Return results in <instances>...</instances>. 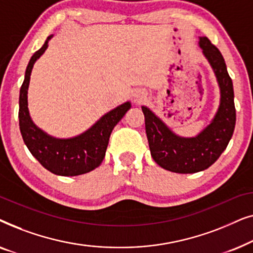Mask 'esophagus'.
<instances>
[{"mask_svg": "<svg viewBox=\"0 0 253 253\" xmlns=\"http://www.w3.org/2000/svg\"><path fill=\"white\" fill-rule=\"evenodd\" d=\"M133 99L137 103L143 102V101H145V100H146V93L143 92V91H137L133 94Z\"/></svg>", "mask_w": 253, "mask_h": 253, "instance_id": "obj_1", "label": "esophagus"}]
</instances>
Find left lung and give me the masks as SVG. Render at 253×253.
I'll list each match as a JSON object with an SVG mask.
<instances>
[{
	"instance_id": "obj_1",
	"label": "left lung",
	"mask_w": 253,
	"mask_h": 253,
	"mask_svg": "<svg viewBox=\"0 0 253 253\" xmlns=\"http://www.w3.org/2000/svg\"><path fill=\"white\" fill-rule=\"evenodd\" d=\"M198 46L212 68L220 89L219 107L210 124L196 136L183 137L175 133L148 107L141 106L152 158L166 170L178 174H193L212 166L226 150L236 123L233 82L226 62L206 37H199Z\"/></svg>"
}]
</instances>
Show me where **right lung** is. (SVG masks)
I'll return each instance as SVG.
<instances>
[{
    "label": "right lung",
    "instance_id": "add662e5",
    "mask_svg": "<svg viewBox=\"0 0 253 253\" xmlns=\"http://www.w3.org/2000/svg\"><path fill=\"white\" fill-rule=\"evenodd\" d=\"M53 37L54 34H51L47 38L43 46L33 54L26 67L19 91V129L31 154L42 167L55 175L77 176L92 171L101 165L110 133L131 108V102L126 101L109 110L87 130L75 137L56 138L40 129L30 115L27 93L33 65L46 51L48 42Z\"/></svg>",
    "mask_w": 253,
    "mask_h": 253
}]
</instances>
